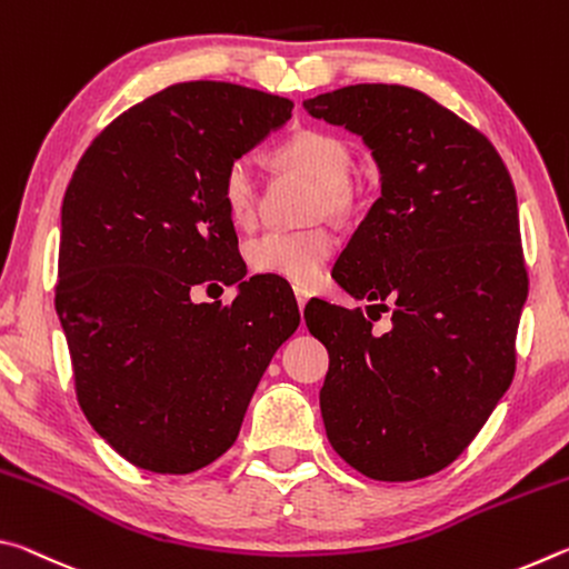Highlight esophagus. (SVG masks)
<instances>
[{
  "label": "esophagus",
  "mask_w": 569,
  "mask_h": 569,
  "mask_svg": "<svg viewBox=\"0 0 569 569\" xmlns=\"http://www.w3.org/2000/svg\"><path fill=\"white\" fill-rule=\"evenodd\" d=\"M293 296H296V303H298V308H306V303H308V298H311V291H308V288H303V286H293Z\"/></svg>",
  "instance_id": "obj_1"
}]
</instances>
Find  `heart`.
<instances>
[{
	"label": "heart",
	"mask_w": 569,
	"mask_h": 569,
	"mask_svg": "<svg viewBox=\"0 0 569 569\" xmlns=\"http://www.w3.org/2000/svg\"><path fill=\"white\" fill-rule=\"evenodd\" d=\"M286 166L311 176L323 188V206L331 213L351 208V192L346 188L351 170V150L331 132L301 130L278 148ZM220 200L226 213L238 226H248L258 210V176L248 156L228 162L220 180ZM336 250V238L326 228L311 230H268L248 243V261L258 273H271L293 283H313Z\"/></svg>",
	"instance_id": "heart-1"
}]
</instances>
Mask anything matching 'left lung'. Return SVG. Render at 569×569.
<instances>
[{"label": "left lung", "mask_w": 569, "mask_h": 569, "mask_svg": "<svg viewBox=\"0 0 569 569\" xmlns=\"http://www.w3.org/2000/svg\"><path fill=\"white\" fill-rule=\"evenodd\" d=\"M303 108L377 160L381 198L333 278L369 308L391 301L387 333L361 308L306 306L329 349L326 435L366 477H429L469 447L515 377L527 268L512 178L485 134L419 90L349 84Z\"/></svg>", "instance_id": "left-lung-1"}]
</instances>
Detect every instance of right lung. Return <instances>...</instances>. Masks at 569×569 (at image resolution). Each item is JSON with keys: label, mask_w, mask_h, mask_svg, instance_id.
<instances>
[{"label": "right lung", "mask_w": 569, "mask_h": 569, "mask_svg": "<svg viewBox=\"0 0 569 569\" xmlns=\"http://www.w3.org/2000/svg\"><path fill=\"white\" fill-rule=\"evenodd\" d=\"M293 102L230 82H180L112 120L62 200L54 306L77 401L130 465L190 475L233 447L250 397L298 329L293 291L238 258L220 200L230 160ZM239 283L230 307L189 288Z\"/></svg>", "instance_id": "obj_1"}]
</instances>
